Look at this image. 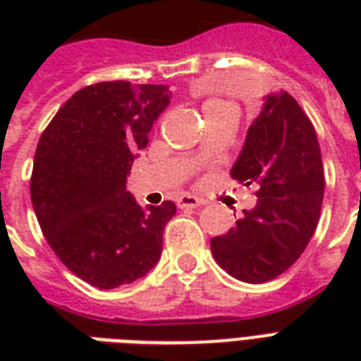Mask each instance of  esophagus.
<instances>
[{
	"label": "esophagus",
	"mask_w": 361,
	"mask_h": 361,
	"mask_svg": "<svg viewBox=\"0 0 361 361\" xmlns=\"http://www.w3.org/2000/svg\"><path fill=\"white\" fill-rule=\"evenodd\" d=\"M203 199H199V197L193 195H181L180 199H178V207H180V209H197V207H203Z\"/></svg>",
	"instance_id": "obj_1"
}]
</instances>
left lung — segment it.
Wrapping results in <instances>:
<instances>
[{
	"mask_svg": "<svg viewBox=\"0 0 361 361\" xmlns=\"http://www.w3.org/2000/svg\"><path fill=\"white\" fill-rule=\"evenodd\" d=\"M232 178L257 185V204L211 240L216 263L234 279L261 284L294 265L317 228L325 193L315 127L286 90L269 94L247 129Z\"/></svg>",
	"mask_w": 361,
	"mask_h": 361,
	"instance_id": "obj_1",
	"label": "left lung"
}]
</instances>
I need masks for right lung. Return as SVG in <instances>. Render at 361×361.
Returning <instances> with one entry per match:
<instances>
[{
	"mask_svg": "<svg viewBox=\"0 0 361 361\" xmlns=\"http://www.w3.org/2000/svg\"><path fill=\"white\" fill-rule=\"evenodd\" d=\"M168 104L164 85L96 82L59 108L36 147L30 199L44 238L69 271L100 290L141 279L162 253L176 204L142 209L126 183Z\"/></svg>",
	"mask_w": 361,
	"mask_h": 361,
	"instance_id": "obj_1",
	"label": "right lung"
}]
</instances>
